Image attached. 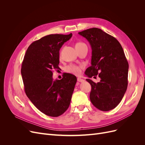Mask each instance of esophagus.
<instances>
[{"instance_id": "obj_1", "label": "esophagus", "mask_w": 145, "mask_h": 145, "mask_svg": "<svg viewBox=\"0 0 145 145\" xmlns=\"http://www.w3.org/2000/svg\"><path fill=\"white\" fill-rule=\"evenodd\" d=\"M77 81L79 82H84L85 80L82 79V78H77Z\"/></svg>"}]
</instances>
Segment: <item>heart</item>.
Here are the masks:
<instances>
[{"mask_svg":"<svg viewBox=\"0 0 145 145\" xmlns=\"http://www.w3.org/2000/svg\"><path fill=\"white\" fill-rule=\"evenodd\" d=\"M82 44H84V43L82 42H78L76 43V46L78 45H82ZM67 71L69 73L74 74V75L79 76L81 73V67H79V66H77V65H69L67 68Z\"/></svg>","mask_w":145,"mask_h":145,"instance_id":"heart-1","label":"heart"}]
</instances>
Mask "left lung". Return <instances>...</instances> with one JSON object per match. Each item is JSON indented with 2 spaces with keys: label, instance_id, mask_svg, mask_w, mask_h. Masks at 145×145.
Wrapping results in <instances>:
<instances>
[{
  "label": "left lung",
  "instance_id": "1",
  "mask_svg": "<svg viewBox=\"0 0 145 145\" xmlns=\"http://www.w3.org/2000/svg\"><path fill=\"white\" fill-rule=\"evenodd\" d=\"M78 34L87 39L92 49L91 66L85 74L100 78L97 83L86 79L91 85V102L99 110L110 111L120 103L128 86L129 65L123 50L115 37L101 29L89 28Z\"/></svg>",
  "mask_w": 145,
  "mask_h": 145
}]
</instances>
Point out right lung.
Segmentation results:
<instances>
[{"mask_svg":"<svg viewBox=\"0 0 145 145\" xmlns=\"http://www.w3.org/2000/svg\"><path fill=\"white\" fill-rule=\"evenodd\" d=\"M50 34L34 41L26 51L21 74L25 93L39 111L58 117L67 110L77 82L71 74L65 73L61 80H54L52 72L59 68V51L72 37Z\"/></svg>","mask_w":145,"mask_h":145,"instance_id":"add662e5","label":"right lung"}]
</instances>
